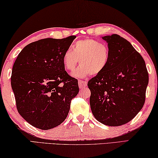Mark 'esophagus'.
Masks as SVG:
<instances>
[{
    "label": "esophagus",
    "mask_w": 158,
    "mask_h": 158,
    "mask_svg": "<svg viewBox=\"0 0 158 158\" xmlns=\"http://www.w3.org/2000/svg\"><path fill=\"white\" fill-rule=\"evenodd\" d=\"M78 85L80 89H83L85 87L87 86V82L82 81V80H79L78 81Z\"/></svg>",
    "instance_id": "34e87169"
}]
</instances>
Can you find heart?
<instances>
[{
  "label": "heart",
  "mask_w": 158,
  "mask_h": 158,
  "mask_svg": "<svg viewBox=\"0 0 158 158\" xmlns=\"http://www.w3.org/2000/svg\"><path fill=\"white\" fill-rule=\"evenodd\" d=\"M109 48L100 41L87 38L78 40L63 55V64L66 71H73L80 60V65L73 73L76 77H86L102 73L109 61Z\"/></svg>",
  "instance_id": "1"
}]
</instances>
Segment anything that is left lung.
I'll return each mask as SVG.
<instances>
[{
	"label": "left lung",
	"instance_id": "obj_1",
	"mask_svg": "<svg viewBox=\"0 0 158 158\" xmlns=\"http://www.w3.org/2000/svg\"><path fill=\"white\" fill-rule=\"evenodd\" d=\"M109 48V61L102 73L87 83L92 112L103 125L120 126L137 115L146 100L148 73L144 59L119 35L102 37Z\"/></svg>",
	"mask_w": 158,
	"mask_h": 158
}]
</instances>
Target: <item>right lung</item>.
<instances>
[{
    "label": "right lung",
    "mask_w": 158,
    "mask_h": 158,
    "mask_svg": "<svg viewBox=\"0 0 158 158\" xmlns=\"http://www.w3.org/2000/svg\"><path fill=\"white\" fill-rule=\"evenodd\" d=\"M76 37L35 41L15 61L11 85L17 109L35 127L47 130L61 124L78 94L77 80L67 73L63 64L64 52Z\"/></svg>",
    "instance_id": "add662e5"
}]
</instances>
